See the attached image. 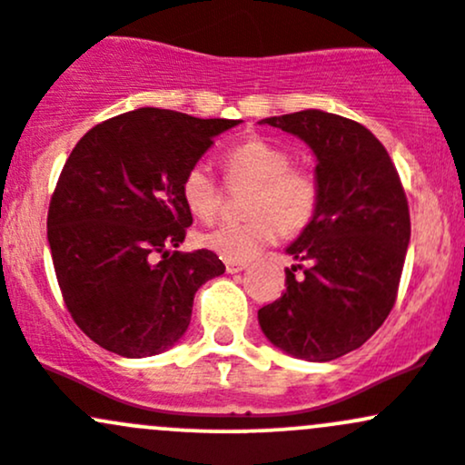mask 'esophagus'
Segmentation results:
<instances>
[{"instance_id": "obj_1", "label": "esophagus", "mask_w": 465, "mask_h": 465, "mask_svg": "<svg viewBox=\"0 0 465 465\" xmlns=\"http://www.w3.org/2000/svg\"><path fill=\"white\" fill-rule=\"evenodd\" d=\"M243 268H246L243 262H226V271L228 272H239V271H243Z\"/></svg>"}]
</instances>
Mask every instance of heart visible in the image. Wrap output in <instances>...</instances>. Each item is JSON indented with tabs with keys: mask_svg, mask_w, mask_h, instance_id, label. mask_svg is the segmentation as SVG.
I'll return each mask as SVG.
<instances>
[{
	"mask_svg": "<svg viewBox=\"0 0 465 465\" xmlns=\"http://www.w3.org/2000/svg\"><path fill=\"white\" fill-rule=\"evenodd\" d=\"M231 179L252 183L246 199V222L219 223L201 234L203 248L226 262H248L286 232L302 231L318 208V183L309 172L291 167V154L284 147L251 136L223 154ZM181 194L190 213L210 219L219 208V188L205 163L185 170Z\"/></svg>",
	"mask_w": 465,
	"mask_h": 465,
	"instance_id": "obj_1",
	"label": "heart"
}]
</instances>
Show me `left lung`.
<instances>
[{"label":"left lung","mask_w":465,"mask_h":465,"mask_svg":"<svg viewBox=\"0 0 465 465\" xmlns=\"http://www.w3.org/2000/svg\"><path fill=\"white\" fill-rule=\"evenodd\" d=\"M262 123L311 147L318 208L286 248L298 262L286 268V291L257 320L289 356L336 361L374 336L394 306L410 243L408 199L387 150L361 123L320 109Z\"/></svg>","instance_id":"left-lung-1"}]
</instances>
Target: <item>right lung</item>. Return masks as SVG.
Masks as SVG:
<instances>
[{"label": "right lung", "mask_w": 465, "mask_h": 465, "mask_svg": "<svg viewBox=\"0 0 465 465\" xmlns=\"http://www.w3.org/2000/svg\"><path fill=\"white\" fill-rule=\"evenodd\" d=\"M242 121L141 107L89 129L51 197L46 237L71 318L107 351L145 358L188 331L194 293L226 266L179 252L185 170Z\"/></svg>", "instance_id": "1"}]
</instances>
